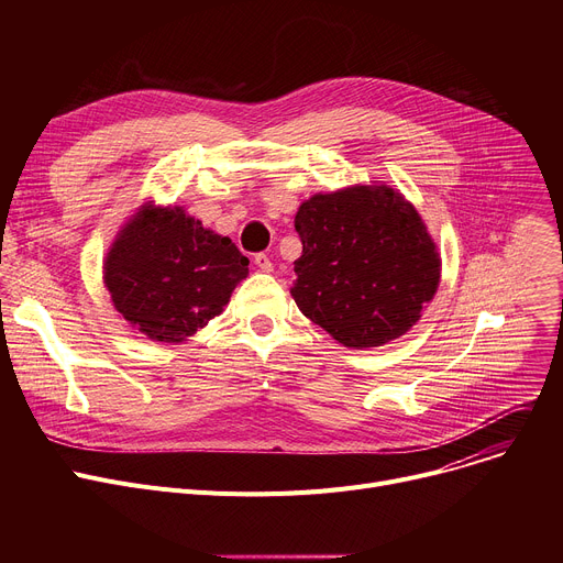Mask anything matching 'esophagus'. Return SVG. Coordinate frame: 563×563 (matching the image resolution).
Instances as JSON below:
<instances>
[{
	"label": "esophagus",
	"mask_w": 563,
	"mask_h": 563,
	"mask_svg": "<svg viewBox=\"0 0 563 563\" xmlns=\"http://www.w3.org/2000/svg\"><path fill=\"white\" fill-rule=\"evenodd\" d=\"M253 262H255V266H257L260 272H266V274L274 272V264H272V260H269V255H266V253H257L253 257Z\"/></svg>",
	"instance_id": "1"
}]
</instances>
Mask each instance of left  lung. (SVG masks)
Returning a JSON list of instances; mask_svg holds the SVG:
<instances>
[{
    "mask_svg": "<svg viewBox=\"0 0 563 563\" xmlns=\"http://www.w3.org/2000/svg\"><path fill=\"white\" fill-rule=\"evenodd\" d=\"M303 253L294 262L299 310L353 349L404 335L433 299L440 255L418 214L386 185L314 194L294 217Z\"/></svg>",
    "mask_w": 563,
    "mask_h": 563,
    "instance_id": "8db88e82",
    "label": "left lung"
}]
</instances>
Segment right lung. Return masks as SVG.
I'll return each mask as SVG.
<instances>
[{
	"label": "right lung",
	"mask_w": 563,
	"mask_h": 563,
	"mask_svg": "<svg viewBox=\"0 0 563 563\" xmlns=\"http://www.w3.org/2000/svg\"><path fill=\"white\" fill-rule=\"evenodd\" d=\"M249 257L183 207L143 205L104 260L113 308L157 342H185L228 306Z\"/></svg>",
	"instance_id": "add662e5"
}]
</instances>
